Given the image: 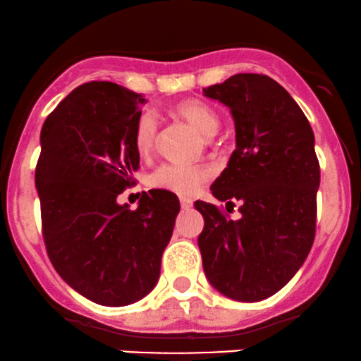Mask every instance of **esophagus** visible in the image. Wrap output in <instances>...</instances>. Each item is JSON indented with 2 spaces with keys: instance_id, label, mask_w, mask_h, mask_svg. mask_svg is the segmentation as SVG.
<instances>
[{
  "instance_id": "34e87169",
  "label": "esophagus",
  "mask_w": 361,
  "mask_h": 361,
  "mask_svg": "<svg viewBox=\"0 0 361 361\" xmlns=\"http://www.w3.org/2000/svg\"><path fill=\"white\" fill-rule=\"evenodd\" d=\"M180 207H182V210H189V208L192 207V200L180 198Z\"/></svg>"
}]
</instances>
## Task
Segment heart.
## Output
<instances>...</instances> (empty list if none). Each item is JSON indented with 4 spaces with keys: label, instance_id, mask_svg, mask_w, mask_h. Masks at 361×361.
<instances>
[{
    "label": "heart",
    "instance_id": "heart-1",
    "mask_svg": "<svg viewBox=\"0 0 361 361\" xmlns=\"http://www.w3.org/2000/svg\"><path fill=\"white\" fill-rule=\"evenodd\" d=\"M173 113L188 120L203 135H212L219 128V116L207 102L198 99H185L173 106ZM158 135V116L154 111H142L133 128V146L140 156L153 151ZM210 177V170L203 165L189 163H163L149 176V184L156 189L195 195L202 184Z\"/></svg>",
    "mask_w": 361,
    "mask_h": 361
}]
</instances>
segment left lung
I'll return each instance as SVG.
<instances>
[{"instance_id": "8db88e82", "label": "left lung", "mask_w": 361, "mask_h": 361, "mask_svg": "<svg viewBox=\"0 0 361 361\" xmlns=\"http://www.w3.org/2000/svg\"><path fill=\"white\" fill-rule=\"evenodd\" d=\"M203 94L235 118L236 149L210 189L226 208L240 202L241 214L231 221L212 203H195L205 219L198 236L203 269L226 297L257 302L283 288L313 247L319 185L313 130L266 74H235Z\"/></svg>"}]
</instances>
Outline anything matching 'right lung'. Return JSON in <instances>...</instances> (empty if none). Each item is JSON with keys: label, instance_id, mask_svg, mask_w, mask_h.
Here are the masks:
<instances>
[{"label": "right lung", "instance_id": "add662e5", "mask_svg": "<svg viewBox=\"0 0 361 361\" xmlns=\"http://www.w3.org/2000/svg\"><path fill=\"white\" fill-rule=\"evenodd\" d=\"M142 95L90 81L42 128L36 188L47 254L62 280L102 306H126L154 288L179 214L173 192L151 189L139 207L118 205L140 156L133 128Z\"/></svg>", "mask_w": 361, "mask_h": 361}]
</instances>
